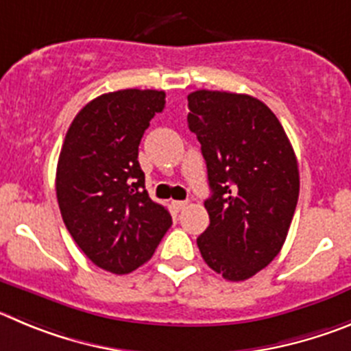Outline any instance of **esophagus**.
I'll use <instances>...</instances> for the list:
<instances>
[{"label":"esophagus","instance_id":"esophagus-1","mask_svg":"<svg viewBox=\"0 0 351 351\" xmlns=\"http://www.w3.org/2000/svg\"><path fill=\"white\" fill-rule=\"evenodd\" d=\"M173 208H175L176 211H182L187 208V201H173Z\"/></svg>","mask_w":351,"mask_h":351}]
</instances>
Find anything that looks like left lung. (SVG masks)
Instances as JSON below:
<instances>
[{"instance_id":"8db88e82","label":"left lung","mask_w":351,"mask_h":351,"mask_svg":"<svg viewBox=\"0 0 351 351\" xmlns=\"http://www.w3.org/2000/svg\"><path fill=\"white\" fill-rule=\"evenodd\" d=\"M187 99L211 189L199 252L215 273L243 282L285 243L299 197L298 159L283 125L257 97L203 89Z\"/></svg>"}]
</instances>
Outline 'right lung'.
Segmentation results:
<instances>
[{
  "instance_id": "1",
  "label": "right lung",
  "mask_w": 351,
  "mask_h": 351,
  "mask_svg": "<svg viewBox=\"0 0 351 351\" xmlns=\"http://www.w3.org/2000/svg\"><path fill=\"white\" fill-rule=\"evenodd\" d=\"M162 90L124 89L84 106L66 132L56 191L66 229L90 261L128 274L152 257L171 215L145 191L138 147Z\"/></svg>"
}]
</instances>
